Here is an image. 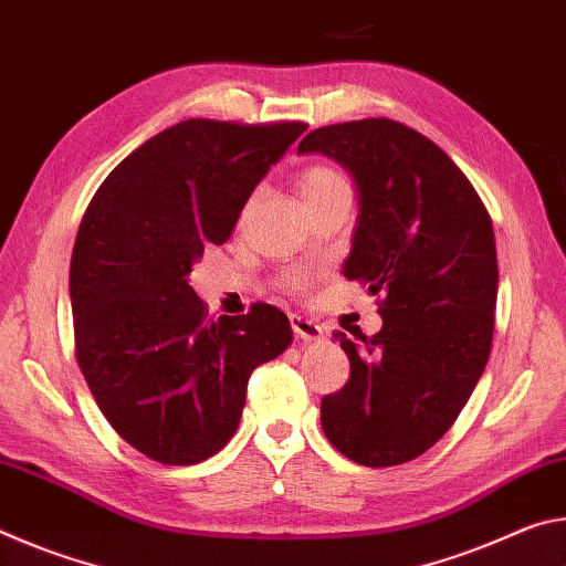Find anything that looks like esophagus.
I'll return each instance as SVG.
<instances>
[{"instance_id":"obj_1","label":"esophagus","mask_w":566,"mask_h":566,"mask_svg":"<svg viewBox=\"0 0 566 566\" xmlns=\"http://www.w3.org/2000/svg\"><path fill=\"white\" fill-rule=\"evenodd\" d=\"M292 329H294V337L300 342H319L324 337V329L319 322L314 319H306V317H292Z\"/></svg>"}]
</instances>
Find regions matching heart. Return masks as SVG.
I'll list each match as a JSON object with an SVG mask.
<instances>
[{"instance_id":"obj_1","label":"heart","mask_w":566,"mask_h":566,"mask_svg":"<svg viewBox=\"0 0 566 566\" xmlns=\"http://www.w3.org/2000/svg\"><path fill=\"white\" fill-rule=\"evenodd\" d=\"M337 187H349L347 185V177L342 175V171L332 169V167H324V165H317V167H310L302 175L300 179V191L304 197V202L310 205L314 202V199L327 195V191L337 189ZM286 282H290L292 286H300L302 284V276L300 274H292L286 276Z\"/></svg>"}]
</instances>
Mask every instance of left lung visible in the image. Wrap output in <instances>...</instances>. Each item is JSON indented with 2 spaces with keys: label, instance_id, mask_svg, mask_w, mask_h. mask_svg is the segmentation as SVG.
Returning <instances> with one entry per match:
<instances>
[{
  "label": "left lung",
  "instance_id": "1",
  "mask_svg": "<svg viewBox=\"0 0 566 566\" xmlns=\"http://www.w3.org/2000/svg\"><path fill=\"white\" fill-rule=\"evenodd\" d=\"M357 187L344 276L379 296L381 329L359 342L334 332L352 375L322 399L334 449L364 467L411 462L454 424L486 367L500 270L490 212L462 169L395 119L306 134Z\"/></svg>",
  "mask_w": 566,
  "mask_h": 566
}]
</instances>
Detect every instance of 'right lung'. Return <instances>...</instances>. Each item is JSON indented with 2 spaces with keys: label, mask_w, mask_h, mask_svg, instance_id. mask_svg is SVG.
Returning a JSON list of instances; mask_svg holds the SVG:
<instances>
[{
  "label": "right lung",
  "mask_w": 566,
  "mask_h": 566,
  "mask_svg": "<svg viewBox=\"0 0 566 566\" xmlns=\"http://www.w3.org/2000/svg\"><path fill=\"white\" fill-rule=\"evenodd\" d=\"M304 122L187 119L122 159L82 217L70 296L76 361L124 442L197 464L234 437L249 375L292 344L286 314L207 317L189 272L224 244Z\"/></svg>",
  "instance_id": "right-lung-1"
}]
</instances>
